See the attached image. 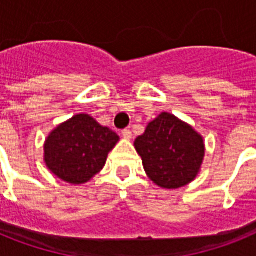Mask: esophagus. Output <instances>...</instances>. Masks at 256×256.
<instances>
[{"label":"esophagus","mask_w":256,"mask_h":256,"mask_svg":"<svg viewBox=\"0 0 256 256\" xmlns=\"http://www.w3.org/2000/svg\"><path fill=\"white\" fill-rule=\"evenodd\" d=\"M122 134H123L124 138H126V140L132 138V130H130V128H126V130H122Z\"/></svg>","instance_id":"1"}]
</instances>
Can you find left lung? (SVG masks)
I'll return each mask as SVG.
<instances>
[{
	"label": "left lung",
	"mask_w": 256,
	"mask_h": 256,
	"mask_svg": "<svg viewBox=\"0 0 256 256\" xmlns=\"http://www.w3.org/2000/svg\"><path fill=\"white\" fill-rule=\"evenodd\" d=\"M144 172L162 188H180L195 180L204 159L202 137L169 112L148 123L134 141Z\"/></svg>",
	"instance_id": "1"
}]
</instances>
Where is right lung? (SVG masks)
Here are the masks:
<instances>
[{"mask_svg": "<svg viewBox=\"0 0 256 256\" xmlns=\"http://www.w3.org/2000/svg\"><path fill=\"white\" fill-rule=\"evenodd\" d=\"M119 136L87 114L60 124L44 144L47 168L60 180L82 184L94 177L106 162Z\"/></svg>", "mask_w": 256, "mask_h": 256, "instance_id": "add662e5", "label": "right lung"}]
</instances>
